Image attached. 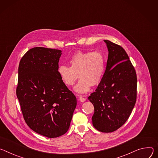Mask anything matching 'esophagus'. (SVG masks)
I'll use <instances>...</instances> for the list:
<instances>
[{
	"label": "esophagus",
	"instance_id": "1",
	"mask_svg": "<svg viewBox=\"0 0 158 158\" xmlns=\"http://www.w3.org/2000/svg\"><path fill=\"white\" fill-rule=\"evenodd\" d=\"M79 100H80V102H84L86 100V98H84L83 96L80 95V97H79Z\"/></svg>",
	"mask_w": 158,
	"mask_h": 158
}]
</instances>
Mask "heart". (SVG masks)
Returning a JSON list of instances; mask_svg holds the SVG:
<instances>
[{"label": "heart", "mask_w": 158, "mask_h": 158, "mask_svg": "<svg viewBox=\"0 0 158 158\" xmlns=\"http://www.w3.org/2000/svg\"><path fill=\"white\" fill-rule=\"evenodd\" d=\"M69 63L70 66H59L58 74L67 86H72L79 76L80 80L74 90L83 94L89 92L92 85L96 86L101 81L106 68V58L100 51H77L70 58Z\"/></svg>", "instance_id": "1"}]
</instances>
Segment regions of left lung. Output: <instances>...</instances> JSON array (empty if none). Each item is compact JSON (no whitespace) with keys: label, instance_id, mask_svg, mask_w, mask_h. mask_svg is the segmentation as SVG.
Instances as JSON below:
<instances>
[{"label":"left lung","instance_id":"left-lung-1","mask_svg":"<svg viewBox=\"0 0 158 158\" xmlns=\"http://www.w3.org/2000/svg\"><path fill=\"white\" fill-rule=\"evenodd\" d=\"M109 51L106 72L97 88L88 97L94 106V127L112 132L129 118L137 97V76L126 51L104 40Z\"/></svg>","mask_w":158,"mask_h":158}]
</instances>
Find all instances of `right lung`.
I'll list each match as a JSON object with an SVG mask.
<instances>
[{"instance_id":"1","label":"right lung","mask_w":158,"mask_h":158,"mask_svg":"<svg viewBox=\"0 0 158 158\" xmlns=\"http://www.w3.org/2000/svg\"><path fill=\"white\" fill-rule=\"evenodd\" d=\"M61 51L36 47L21 58L16 89L27 125L48 138L64 134L77 106V98L58 70Z\"/></svg>"}]
</instances>
